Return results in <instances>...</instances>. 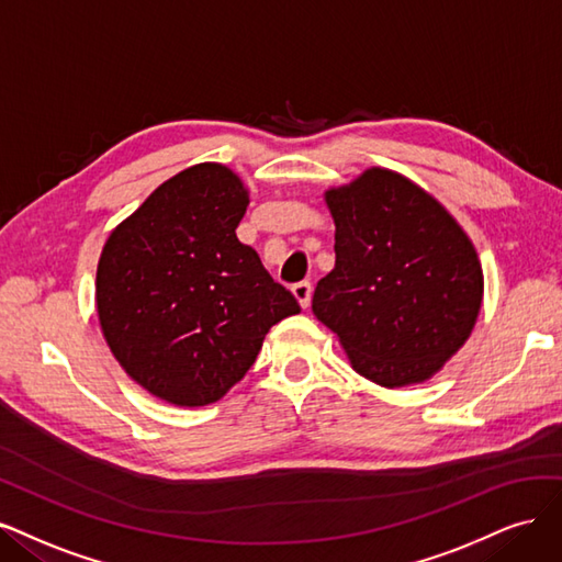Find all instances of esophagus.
Here are the masks:
<instances>
[{
	"label": "esophagus",
	"instance_id": "34e87169",
	"mask_svg": "<svg viewBox=\"0 0 562 562\" xmlns=\"http://www.w3.org/2000/svg\"><path fill=\"white\" fill-rule=\"evenodd\" d=\"M292 292H294V296H296V301L301 303V307H307L311 305V296H313V286H311V282H299V284H294L292 286Z\"/></svg>",
	"mask_w": 562,
	"mask_h": 562
}]
</instances>
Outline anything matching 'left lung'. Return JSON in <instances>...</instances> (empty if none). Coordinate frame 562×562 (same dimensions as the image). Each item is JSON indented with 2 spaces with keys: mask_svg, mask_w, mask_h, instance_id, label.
<instances>
[{
  "mask_svg": "<svg viewBox=\"0 0 562 562\" xmlns=\"http://www.w3.org/2000/svg\"><path fill=\"white\" fill-rule=\"evenodd\" d=\"M336 266L313 313L352 369L383 387L425 383L472 334L483 270L452 214L400 172L369 168L329 189Z\"/></svg>",
  "mask_w": 562,
  "mask_h": 562,
  "instance_id": "1",
  "label": "left lung"
}]
</instances>
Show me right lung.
Instances as JSON below:
<instances>
[{"instance_id":"obj_1","label":"right lung","mask_w":562,"mask_h":562,"mask_svg":"<svg viewBox=\"0 0 562 562\" xmlns=\"http://www.w3.org/2000/svg\"><path fill=\"white\" fill-rule=\"evenodd\" d=\"M240 177L198 162L162 182L106 238L98 317L123 371L158 400L207 406L255 364L268 329L301 313L235 235Z\"/></svg>"}]
</instances>
